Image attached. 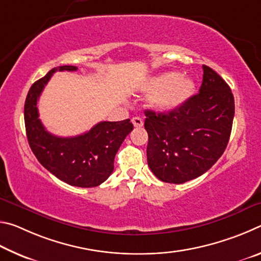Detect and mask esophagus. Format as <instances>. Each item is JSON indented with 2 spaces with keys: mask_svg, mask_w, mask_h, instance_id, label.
I'll use <instances>...</instances> for the list:
<instances>
[{
  "mask_svg": "<svg viewBox=\"0 0 261 261\" xmlns=\"http://www.w3.org/2000/svg\"><path fill=\"white\" fill-rule=\"evenodd\" d=\"M132 123H134V125L136 127H140V126H143V124H144V122H143V120H141L140 117H134V118H132Z\"/></svg>",
  "mask_w": 261,
  "mask_h": 261,
  "instance_id": "obj_1",
  "label": "esophagus"
}]
</instances>
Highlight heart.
<instances>
[{"label": "heart", "instance_id": "1", "mask_svg": "<svg viewBox=\"0 0 261 261\" xmlns=\"http://www.w3.org/2000/svg\"><path fill=\"white\" fill-rule=\"evenodd\" d=\"M145 90L151 93L149 106L158 112L168 113L182 107L192 98L196 82L187 74L168 71L148 79Z\"/></svg>", "mask_w": 261, "mask_h": 261}]
</instances>
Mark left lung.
Wrapping results in <instances>:
<instances>
[{
	"label": "left lung",
	"instance_id": "1",
	"mask_svg": "<svg viewBox=\"0 0 261 261\" xmlns=\"http://www.w3.org/2000/svg\"><path fill=\"white\" fill-rule=\"evenodd\" d=\"M199 93L168 113L145 110L147 162L166 183L199 177L219 160L230 138L235 101L230 87L213 69L202 65Z\"/></svg>",
	"mask_w": 261,
	"mask_h": 261
}]
</instances>
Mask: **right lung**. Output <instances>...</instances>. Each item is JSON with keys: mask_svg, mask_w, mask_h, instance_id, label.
Wrapping results in <instances>:
<instances>
[{"mask_svg": "<svg viewBox=\"0 0 261 261\" xmlns=\"http://www.w3.org/2000/svg\"><path fill=\"white\" fill-rule=\"evenodd\" d=\"M74 65L51 69L31 86L24 106L26 136L35 158L64 183L79 188L98 187L114 170V159L125 137L134 129L130 120L103 121L74 137H57L39 120L38 100L56 71H76Z\"/></svg>", "mask_w": 261, "mask_h": 261, "instance_id": "1", "label": "right lung"}]
</instances>
